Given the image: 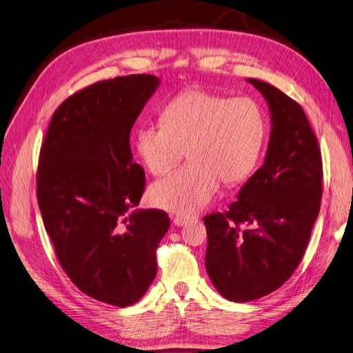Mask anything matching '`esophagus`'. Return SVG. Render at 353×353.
I'll use <instances>...</instances> for the list:
<instances>
[{
	"mask_svg": "<svg viewBox=\"0 0 353 353\" xmlns=\"http://www.w3.org/2000/svg\"><path fill=\"white\" fill-rule=\"evenodd\" d=\"M190 219H192V218H189V216H181V215H174V216H173V224H174V225H177V227H181V225H185V224H188Z\"/></svg>",
	"mask_w": 353,
	"mask_h": 353,
	"instance_id": "1",
	"label": "esophagus"
}]
</instances>
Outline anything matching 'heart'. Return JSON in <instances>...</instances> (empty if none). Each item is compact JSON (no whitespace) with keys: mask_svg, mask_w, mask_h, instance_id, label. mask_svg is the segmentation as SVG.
I'll use <instances>...</instances> for the list:
<instances>
[{"mask_svg":"<svg viewBox=\"0 0 353 353\" xmlns=\"http://www.w3.org/2000/svg\"><path fill=\"white\" fill-rule=\"evenodd\" d=\"M160 125L137 130L135 148L154 176H164L183 159L190 161L150 189L152 205L190 216L212 201L223 181L249 177L262 155L266 113L257 100L232 99L205 88H189L170 100Z\"/></svg>","mask_w":353,"mask_h":353,"instance_id":"obj_1","label":"heart"}]
</instances>
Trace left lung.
I'll use <instances>...</instances> for the list:
<instances>
[{
  "label": "left lung",
  "instance_id": "left-lung-1",
  "mask_svg": "<svg viewBox=\"0 0 353 353\" xmlns=\"http://www.w3.org/2000/svg\"><path fill=\"white\" fill-rule=\"evenodd\" d=\"M249 81L272 113L266 160L227 211L203 216L208 275L234 303L262 298L291 278L323 194L321 151L301 104L265 81Z\"/></svg>",
  "mask_w": 353,
  "mask_h": 353
}]
</instances>
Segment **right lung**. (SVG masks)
<instances>
[{"mask_svg": "<svg viewBox=\"0 0 353 353\" xmlns=\"http://www.w3.org/2000/svg\"><path fill=\"white\" fill-rule=\"evenodd\" d=\"M157 85L155 75L130 74L75 91L39 152L36 196L58 262L81 292L114 307L147 292L170 227L160 210L128 214L145 190L130 130Z\"/></svg>", "mask_w": 353, "mask_h": 353, "instance_id": "1", "label": "right lung"}]
</instances>
